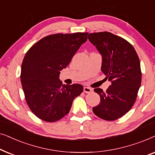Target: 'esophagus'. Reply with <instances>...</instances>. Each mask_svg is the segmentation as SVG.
<instances>
[{
  "mask_svg": "<svg viewBox=\"0 0 155 155\" xmlns=\"http://www.w3.org/2000/svg\"><path fill=\"white\" fill-rule=\"evenodd\" d=\"M83 91H84V92H85V93H90L92 92V89L90 87H84L83 89Z\"/></svg>",
  "mask_w": 155,
  "mask_h": 155,
  "instance_id": "esophagus-1",
  "label": "esophagus"
}]
</instances>
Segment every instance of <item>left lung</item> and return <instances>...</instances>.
I'll return each instance as SVG.
<instances>
[{"instance_id":"8db88e82","label":"left lung","mask_w":155,"mask_h":155,"mask_svg":"<svg viewBox=\"0 0 155 155\" xmlns=\"http://www.w3.org/2000/svg\"><path fill=\"white\" fill-rule=\"evenodd\" d=\"M88 39L101 55V70L111 82L106 92L94 89L100 102L92 111L104 120H116L130 111L136 99L142 78L140 59L128 41L111 32L91 33Z\"/></svg>"}]
</instances>
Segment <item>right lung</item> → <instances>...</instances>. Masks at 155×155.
<instances>
[{
	"mask_svg": "<svg viewBox=\"0 0 155 155\" xmlns=\"http://www.w3.org/2000/svg\"><path fill=\"white\" fill-rule=\"evenodd\" d=\"M87 35L78 32L47 36L25 54L21 82L29 109L40 119L47 122L60 120L69 113L73 99L83 91L80 84H63L59 75L87 41Z\"/></svg>",
	"mask_w": 155,
	"mask_h": 155,
	"instance_id": "right-lung-1",
	"label": "right lung"
}]
</instances>
